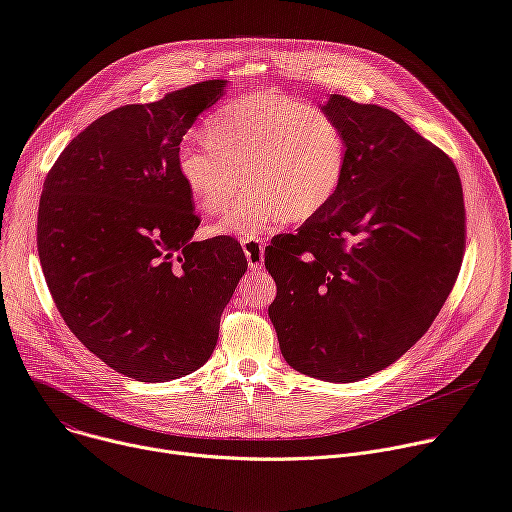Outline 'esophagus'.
<instances>
[{
    "label": "esophagus",
    "instance_id": "34e87169",
    "mask_svg": "<svg viewBox=\"0 0 512 512\" xmlns=\"http://www.w3.org/2000/svg\"><path fill=\"white\" fill-rule=\"evenodd\" d=\"M241 245H243V251H245V257L249 261V267L253 271H261L263 269V255H265V247H263V241L261 239H255V237H243L241 239Z\"/></svg>",
    "mask_w": 512,
    "mask_h": 512
}]
</instances>
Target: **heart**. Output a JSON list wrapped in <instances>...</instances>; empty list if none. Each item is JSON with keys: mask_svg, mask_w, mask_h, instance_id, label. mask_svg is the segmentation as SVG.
<instances>
[{"mask_svg": "<svg viewBox=\"0 0 512 512\" xmlns=\"http://www.w3.org/2000/svg\"><path fill=\"white\" fill-rule=\"evenodd\" d=\"M208 141L177 149V173L204 212L247 190L210 226L214 235L255 237L302 222L335 196L347 165V136L327 112L275 89H255L206 120ZM244 173H240V169Z\"/></svg>", "mask_w": 512, "mask_h": 512, "instance_id": "heart-1", "label": "heart"}]
</instances>
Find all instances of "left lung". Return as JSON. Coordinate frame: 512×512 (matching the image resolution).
I'll return each instance as SVG.
<instances>
[{
	"mask_svg": "<svg viewBox=\"0 0 512 512\" xmlns=\"http://www.w3.org/2000/svg\"><path fill=\"white\" fill-rule=\"evenodd\" d=\"M347 136L331 202L265 249L284 359L304 376L357 382L402 357L443 308L466 249L453 161L398 114L333 94Z\"/></svg>",
	"mask_w": 512,
	"mask_h": 512,
	"instance_id": "obj_1",
	"label": "left lung"
}]
</instances>
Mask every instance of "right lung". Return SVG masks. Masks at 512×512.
Instances as JSON below:
<instances>
[{
    "label": "right lung",
    "instance_id": "obj_1",
    "mask_svg": "<svg viewBox=\"0 0 512 512\" xmlns=\"http://www.w3.org/2000/svg\"><path fill=\"white\" fill-rule=\"evenodd\" d=\"M226 89L210 79L116 108L79 132L44 179L38 257L71 333L118 374L171 382L202 367L247 271L200 218L177 173L183 134Z\"/></svg>",
    "mask_w": 512,
    "mask_h": 512
}]
</instances>
